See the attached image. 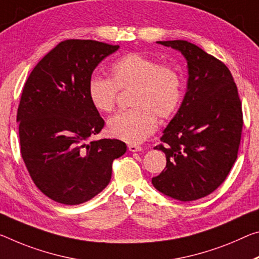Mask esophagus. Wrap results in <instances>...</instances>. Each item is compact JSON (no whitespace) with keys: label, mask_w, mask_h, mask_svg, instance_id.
Wrapping results in <instances>:
<instances>
[{"label":"esophagus","mask_w":259,"mask_h":259,"mask_svg":"<svg viewBox=\"0 0 259 259\" xmlns=\"http://www.w3.org/2000/svg\"><path fill=\"white\" fill-rule=\"evenodd\" d=\"M128 149H129L130 152H141V151H143V147L139 146V145H136V144L128 145Z\"/></svg>","instance_id":"esophagus-1"}]
</instances>
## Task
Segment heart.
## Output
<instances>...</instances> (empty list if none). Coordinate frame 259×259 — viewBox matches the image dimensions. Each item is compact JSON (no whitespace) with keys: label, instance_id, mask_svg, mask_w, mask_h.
<instances>
[{"label":"heart","instance_id":"heart-1","mask_svg":"<svg viewBox=\"0 0 259 259\" xmlns=\"http://www.w3.org/2000/svg\"><path fill=\"white\" fill-rule=\"evenodd\" d=\"M109 78L94 76L89 80L88 96L99 112H110L118 90H134L131 108L109 117L110 136L128 143H141L157 129V116L168 118L182 100V78L176 69L160 65L150 56L129 53L109 70Z\"/></svg>","mask_w":259,"mask_h":259}]
</instances>
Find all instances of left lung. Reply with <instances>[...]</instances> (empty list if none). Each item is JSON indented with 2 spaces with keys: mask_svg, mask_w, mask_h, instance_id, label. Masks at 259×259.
<instances>
[{
  "mask_svg": "<svg viewBox=\"0 0 259 259\" xmlns=\"http://www.w3.org/2000/svg\"><path fill=\"white\" fill-rule=\"evenodd\" d=\"M187 60V92L178 113L163 130L155 150L166 154V168L152 179L163 195L191 202L223 183L237 158L242 105L228 68L186 40L157 41Z\"/></svg>",
  "mask_w": 259,
  "mask_h": 259,
  "instance_id": "left-lung-1",
  "label": "left lung"
}]
</instances>
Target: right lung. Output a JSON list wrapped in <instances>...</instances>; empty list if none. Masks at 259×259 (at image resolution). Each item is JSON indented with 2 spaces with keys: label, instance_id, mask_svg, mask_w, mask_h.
<instances>
[{
  "label": "right lung",
  "instance_id": "obj_1",
  "mask_svg": "<svg viewBox=\"0 0 259 259\" xmlns=\"http://www.w3.org/2000/svg\"><path fill=\"white\" fill-rule=\"evenodd\" d=\"M120 46L94 40L60 42L28 76L17 112L20 153L42 194L57 203L88 202L108 186L118 139H88L105 121L88 96L93 70Z\"/></svg>",
  "mask_w": 259,
  "mask_h": 259
}]
</instances>
